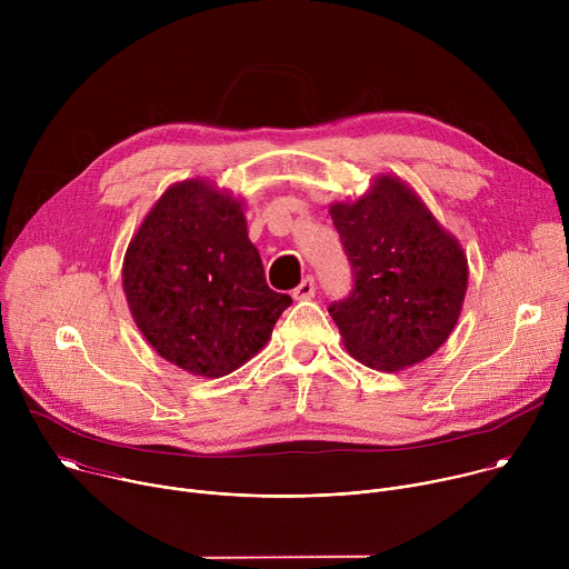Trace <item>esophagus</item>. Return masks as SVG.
Segmentation results:
<instances>
[{
	"mask_svg": "<svg viewBox=\"0 0 569 569\" xmlns=\"http://www.w3.org/2000/svg\"><path fill=\"white\" fill-rule=\"evenodd\" d=\"M292 297H295L297 301H308V299H312V297H315V279H312V277H306V279L292 290Z\"/></svg>",
	"mask_w": 569,
	"mask_h": 569,
	"instance_id": "34e87169",
	"label": "esophagus"
}]
</instances>
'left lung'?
<instances>
[{
    "label": "left lung",
    "instance_id": "1",
    "mask_svg": "<svg viewBox=\"0 0 569 569\" xmlns=\"http://www.w3.org/2000/svg\"><path fill=\"white\" fill-rule=\"evenodd\" d=\"M353 268V290L331 303L345 349L378 371L430 358L457 327L468 259L417 191L380 173L353 202L329 209Z\"/></svg>",
    "mask_w": 569,
    "mask_h": 569
}]
</instances>
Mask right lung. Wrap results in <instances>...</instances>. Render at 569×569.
Returning a JSON list of instances; mask_svg holds the SVG:
<instances>
[{
	"instance_id": "obj_1",
	"label": "right lung",
	"mask_w": 569,
	"mask_h": 569,
	"mask_svg": "<svg viewBox=\"0 0 569 569\" xmlns=\"http://www.w3.org/2000/svg\"><path fill=\"white\" fill-rule=\"evenodd\" d=\"M123 292L148 345L202 378L254 358L292 303L266 283L242 202L202 178L169 187L146 213L123 257Z\"/></svg>"
}]
</instances>
